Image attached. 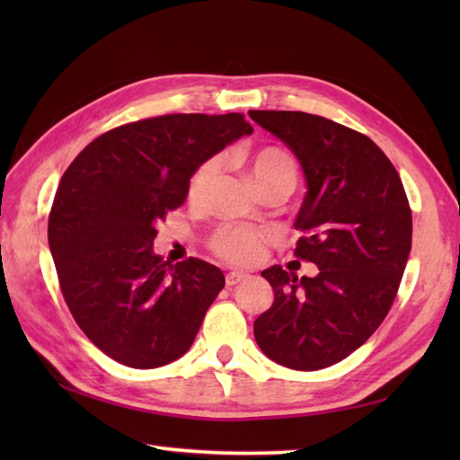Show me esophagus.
Instances as JSON below:
<instances>
[{
	"label": "esophagus",
	"instance_id": "esophagus-1",
	"mask_svg": "<svg viewBox=\"0 0 460 460\" xmlns=\"http://www.w3.org/2000/svg\"><path fill=\"white\" fill-rule=\"evenodd\" d=\"M247 277H249L247 272H239V270L227 272V277H225V285H227V287H235V285H239L241 280H245Z\"/></svg>",
	"mask_w": 460,
	"mask_h": 460
}]
</instances>
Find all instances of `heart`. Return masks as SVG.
Instances as JSON below:
<instances>
[{
    "mask_svg": "<svg viewBox=\"0 0 460 460\" xmlns=\"http://www.w3.org/2000/svg\"><path fill=\"white\" fill-rule=\"evenodd\" d=\"M249 170L252 180L265 191L270 188H287L292 190L296 183V164L287 152L279 148H261L249 155ZM221 170V162L211 158L203 162L190 180L188 198L191 201H201L213 188ZM267 239L265 231L252 227H223L211 241L213 251L233 265H249L261 255L262 241Z\"/></svg>",
    "mask_w": 460,
    "mask_h": 460,
    "instance_id": "1",
    "label": "heart"
}]
</instances>
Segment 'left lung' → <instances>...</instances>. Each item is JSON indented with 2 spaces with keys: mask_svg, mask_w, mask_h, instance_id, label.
Returning a JSON list of instances; mask_svg holds the SVG:
<instances>
[{
  "mask_svg": "<svg viewBox=\"0 0 460 460\" xmlns=\"http://www.w3.org/2000/svg\"><path fill=\"white\" fill-rule=\"evenodd\" d=\"M285 142L305 173L296 257L316 277L279 265L261 272L275 302L255 340L277 364L314 371L338 364L374 334L394 305L411 251V209L394 164L367 136L324 116L249 111Z\"/></svg>",
  "mask_w": 460,
  "mask_h": 460,
  "instance_id": "left-lung-1",
  "label": "left lung"
}]
</instances>
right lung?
I'll return each mask as SVG.
<instances>
[{
  "label": "right lung",
  "mask_w": 460,
  "mask_h": 460,
  "mask_svg": "<svg viewBox=\"0 0 460 460\" xmlns=\"http://www.w3.org/2000/svg\"><path fill=\"white\" fill-rule=\"evenodd\" d=\"M249 134L239 112L155 116L99 136L63 173L49 249L68 310L106 356L152 369L193 344L225 277L154 255L155 223L183 205L203 162Z\"/></svg>",
  "instance_id": "add662e5"
}]
</instances>
